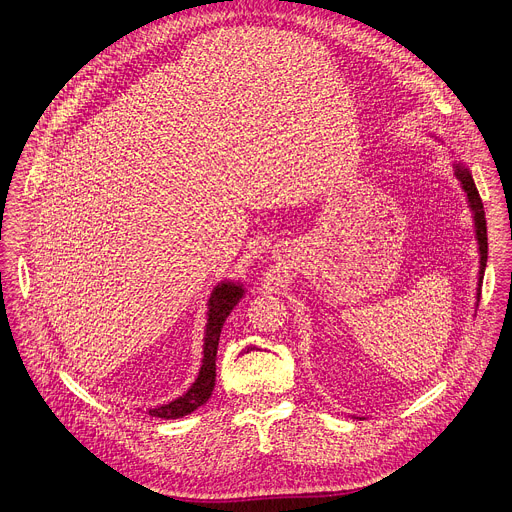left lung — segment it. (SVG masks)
I'll list each match as a JSON object with an SVG mask.
<instances>
[{
    "label": "left lung",
    "instance_id": "obj_1",
    "mask_svg": "<svg viewBox=\"0 0 512 512\" xmlns=\"http://www.w3.org/2000/svg\"><path fill=\"white\" fill-rule=\"evenodd\" d=\"M435 137V135H433ZM437 139V137H435ZM454 156V154H452ZM454 176L458 178L460 182V188L464 190L466 194V202H468V208L472 212V221H474V235H476V243H478V263H480V269H478V287H476V306L480 302V287H482V277H484V269H486V261H488V235H486V214H484V204L480 200V194H478V188L474 184V178H472V172L470 168L466 166V162L462 160H454Z\"/></svg>",
    "mask_w": 512,
    "mask_h": 512
}]
</instances>
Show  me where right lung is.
<instances>
[{"label":"right lung","instance_id":"1","mask_svg":"<svg viewBox=\"0 0 512 512\" xmlns=\"http://www.w3.org/2000/svg\"><path fill=\"white\" fill-rule=\"evenodd\" d=\"M243 296H245V287L241 281L225 279V281H218L212 287L208 304H206L208 310H206V324H204L202 364H200L198 377L194 379V383L184 395L164 405L150 407L148 413L152 417L178 419L192 413L194 409H198L210 399L214 389V379H216V350H218V340H221V330L231 310L243 300Z\"/></svg>","mask_w":512,"mask_h":512}]
</instances>
